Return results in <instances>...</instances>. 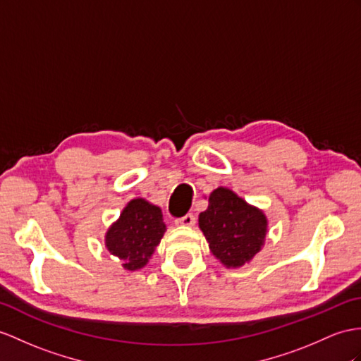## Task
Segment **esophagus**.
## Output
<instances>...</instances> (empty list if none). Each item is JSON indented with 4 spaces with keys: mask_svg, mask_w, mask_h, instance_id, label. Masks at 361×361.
<instances>
[{
    "mask_svg": "<svg viewBox=\"0 0 361 361\" xmlns=\"http://www.w3.org/2000/svg\"><path fill=\"white\" fill-rule=\"evenodd\" d=\"M195 224H196V217L192 214H187L176 221V225H182V226H192Z\"/></svg>",
    "mask_w": 361,
    "mask_h": 361,
    "instance_id": "1",
    "label": "esophagus"
}]
</instances>
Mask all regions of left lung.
I'll list each match as a JSON object with an SVG mask.
<instances>
[{
    "instance_id": "1",
    "label": "left lung",
    "mask_w": 361,
    "mask_h": 361,
    "mask_svg": "<svg viewBox=\"0 0 361 361\" xmlns=\"http://www.w3.org/2000/svg\"><path fill=\"white\" fill-rule=\"evenodd\" d=\"M199 228L209 251L226 268L250 263L265 245L268 219L263 209L226 187L208 196V208L199 214Z\"/></svg>"
}]
</instances>
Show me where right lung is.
Returning <instances> with one entry per match:
<instances>
[{
    "mask_svg": "<svg viewBox=\"0 0 361 361\" xmlns=\"http://www.w3.org/2000/svg\"><path fill=\"white\" fill-rule=\"evenodd\" d=\"M166 226L162 209L147 199H131L105 233V248L127 271L144 268L161 243Z\"/></svg>",
    "mask_w": 361,
    "mask_h": 361,
    "instance_id": "1",
    "label": "right lung"
}]
</instances>
